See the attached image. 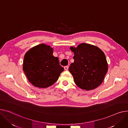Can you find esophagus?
Here are the masks:
<instances>
[{"label":"esophagus","instance_id":"esophagus-1","mask_svg":"<svg viewBox=\"0 0 128 128\" xmlns=\"http://www.w3.org/2000/svg\"><path fill=\"white\" fill-rule=\"evenodd\" d=\"M64 70H68V66H65V67H64Z\"/></svg>","mask_w":128,"mask_h":128}]
</instances>
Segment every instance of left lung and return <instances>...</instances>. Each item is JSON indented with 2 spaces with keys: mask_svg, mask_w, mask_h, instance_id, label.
I'll use <instances>...</instances> for the list:
<instances>
[{
  "mask_svg": "<svg viewBox=\"0 0 128 128\" xmlns=\"http://www.w3.org/2000/svg\"><path fill=\"white\" fill-rule=\"evenodd\" d=\"M70 49L74 53V62L68 70L74 76L75 84L86 90L98 87L108 70L104 52L98 47L86 43Z\"/></svg>",
  "mask_w": 128,
  "mask_h": 128,
  "instance_id": "8db88e82",
  "label": "left lung"
}]
</instances>
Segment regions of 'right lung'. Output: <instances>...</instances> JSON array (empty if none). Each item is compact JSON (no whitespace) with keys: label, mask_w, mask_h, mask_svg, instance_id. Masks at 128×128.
<instances>
[{"label":"right lung","mask_w":128,"mask_h":128,"mask_svg":"<svg viewBox=\"0 0 128 128\" xmlns=\"http://www.w3.org/2000/svg\"><path fill=\"white\" fill-rule=\"evenodd\" d=\"M53 51L50 46L41 44L31 48L24 54L23 70L34 86L46 88L52 86L64 70L58 58L53 56Z\"/></svg>","instance_id":"obj_1"}]
</instances>
